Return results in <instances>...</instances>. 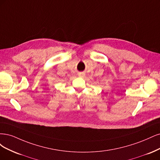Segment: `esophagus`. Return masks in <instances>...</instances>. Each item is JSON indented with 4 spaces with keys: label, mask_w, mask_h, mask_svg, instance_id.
<instances>
[{
    "label": "esophagus",
    "mask_w": 160,
    "mask_h": 160,
    "mask_svg": "<svg viewBox=\"0 0 160 160\" xmlns=\"http://www.w3.org/2000/svg\"><path fill=\"white\" fill-rule=\"evenodd\" d=\"M78 76H80V77H83V76H84V74H83V73L79 74H78Z\"/></svg>",
    "instance_id": "esophagus-1"
}]
</instances>
